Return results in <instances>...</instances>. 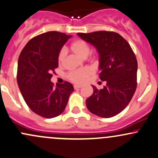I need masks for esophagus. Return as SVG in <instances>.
Segmentation results:
<instances>
[{
	"label": "esophagus",
	"instance_id": "obj_1",
	"mask_svg": "<svg viewBox=\"0 0 158 158\" xmlns=\"http://www.w3.org/2000/svg\"><path fill=\"white\" fill-rule=\"evenodd\" d=\"M74 87V89H79V88H81V85H73Z\"/></svg>",
	"mask_w": 158,
	"mask_h": 158
}]
</instances>
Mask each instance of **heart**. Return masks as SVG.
<instances>
[{"label": "heart", "mask_w": 158, "mask_h": 158, "mask_svg": "<svg viewBox=\"0 0 158 158\" xmlns=\"http://www.w3.org/2000/svg\"><path fill=\"white\" fill-rule=\"evenodd\" d=\"M70 49L74 53L81 58L88 57L91 50L90 45L84 40L81 39L76 40L72 42L70 44ZM66 54V50L64 48L61 49L58 56V62L59 64H62L64 63ZM93 70L90 68H79L69 72L68 73V78L73 82L81 84L87 80V79L93 73Z\"/></svg>", "instance_id": "1"}]
</instances>
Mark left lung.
<instances>
[{"instance_id":"obj_1","label":"left lung","mask_w":158,"mask_h":158,"mask_svg":"<svg viewBox=\"0 0 158 158\" xmlns=\"http://www.w3.org/2000/svg\"><path fill=\"white\" fill-rule=\"evenodd\" d=\"M77 35L97 48L99 55V79L102 89L92 85L94 93L86 99L88 109L103 118L114 117L126 108L137 88V61L126 39L110 31Z\"/></svg>"}]
</instances>
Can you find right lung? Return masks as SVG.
Returning a JSON list of instances; mask_svg holds the SVG:
<instances>
[{
	"label": "right lung",
	"instance_id": "obj_1",
	"mask_svg": "<svg viewBox=\"0 0 158 158\" xmlns=\"http://www.w3.org/2000/svg\"><path fill=\"white\" fill-rule=\"evenodd\" d=\"M72 35L50 31L30 39L18 61L17 81L25 102L34 113L53 118L64 111L73 91L71 83L54 86L50 79L59 66L58 56Z\"/></svg>",
	"mask_w": 158,
	"mask_h": 158
}]
</instances>
